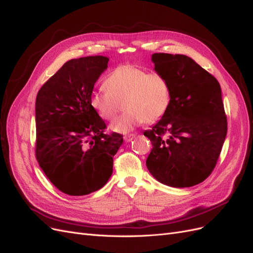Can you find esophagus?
<instances>
[{
  "mask_svg": "<svg viewBox=\"0 0 253 253\" xmlns=\"http://www.w3.org/2000/svg\"><path fill=\"white\" fill-rule=\"evenodd\" d=\"M135 137H136V134H127L125 136V140L126 142H129V141H132V139H134Z\"/></svg>",
  "mask_w": 253,
  "mask_h": 253,
  "instance_id": "34e87169",
  "label": "esophagus"
}]
</instances>
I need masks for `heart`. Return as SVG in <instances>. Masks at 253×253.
<instances>
[{
  "mask_svg": "<svg viewBox=\"0 0 253 253\" xmlns=\"http://www.w3.org/2000/svg\"><path fill=\"white\" fill-rule=\"evenodd\" d=\"M104 88L94 91L90 105L103 120L112 121L124 109L126 113L115 120L111 127L126 133L135 126L154 124L162 119L171 104L170 82L159 73H149L138 66L125 64L104 80Z\"/></svg>",
  "mask_w": 253,
  "mask_h": 253,
  "instance_id": "1",
  "label": "heart"
}]
</instances>
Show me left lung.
I'll return each mask as SVG.
<instances>
[{"label": "left lung", "instance_id": "left-lung-1", "mask_svg": "<svg viewBox=\"0 0 253 253\" xmlns=\"http://www.w3.org/2000/svg\"><path fill=\"white\" fill-rule=\"evenodd\" d=\"M152 61L169 80L172 99L165 116L143 133L153 145L147 167L164 185L195 186L214 170L227 135L220 85L185 55L159 52Z\"/></svg>", "mask_w": 253, "mask_h": 253}]
</instances>
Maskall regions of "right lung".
Listing matches in <instances>:
<instances>
[{
  "mask_svg": "<svg viewBox=\"0 0 253 253\" xmlns=\"http://www.w3.org/2000/svg\"><path fill=\"white\" fill-rule=\"evenodd\" d=\"M109 58L72 59L45 82L36 99V158L61 192L86 195L113 173V157L124 142L90 105L96 81Z\"/></svg>",
  "mask_w": 253,
  "mask_h": 253,
  "instance_id": "obj_1",
  "label": "right lung"
}]
</instances>
